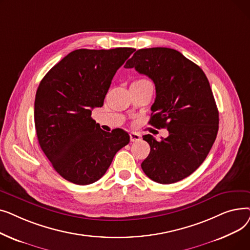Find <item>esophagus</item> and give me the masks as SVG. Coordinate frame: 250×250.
Listing matches in <instances>:
<instances>
[{"mask_svg": "<svg viewBox=\"0 0 250 250\" xmlns=\"http://www.w3.org/2000/svg\"><path fill=\"white\" fill-rule=\"evenodd\" d=\"M129 137H130V141H132V142H139V141H141V138H142V136L139 133H136V132L130 133Z\"/></svg>", "mask_w": 250, "mask_h": 250, "instance_id": "1", "label": "esophagus"}]
</instances>
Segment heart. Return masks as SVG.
I'll use <instances>...</instances> for the list:
<instances>
[{
	"label": "heart",
	"instance_id": "obj_1",
	"mask_svg": "<svg viewBox=\"0 0 250 250\" xmlns=\"http://www.w3.org/2000/svg\"><path fill=\"white\" fill-rule=\"evenodd\" d=\"M142 80H145V79H142ZM138 81H140V80H138Z\"/></svg>",
	"mask_w": 250,
	"mask_h": 250
}]
</instances>
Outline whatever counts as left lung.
I'll use <instances>...</instances> for the list:
<instances>
[{"mask_svg":"<svg viewBox=\"0 0 250 250\" xmlns=\"http://www.w3.org/2000/svg\"><path fill=\"white\" fill-rule=\"evenodd\" d=\"M125 68H135L154 82L156 98L149 124L169 133L159 142L143 136L151 148L141 164L143 171L162 185L188 177L207 158L219 128L208 78L198 64L168 47L139 49Z\"/></svg>","mask_w":250,"mask_h":250,"instance_id":"left-lung-1","label":"left lung"}]
</instances>
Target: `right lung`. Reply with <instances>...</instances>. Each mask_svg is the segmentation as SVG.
<instances>
[{"instance_id": "obj_1", "label": "right lung", "mask_w": 250, "mask_h": 250, "mask_svg": "<svg viewBox=\"0 0 250 250\" xmlns=\"http://www.w3.org/2000/svg\"><path fill=\"white\" fill-rule=\"evenodd\" d=\"M132 47L76 49L52 67L39 84L34 124L39 146L65 180L86 186L100 179L129 136L104 132L91 117L101 107L116 71Z\"/></svg>"}]
</instances>
